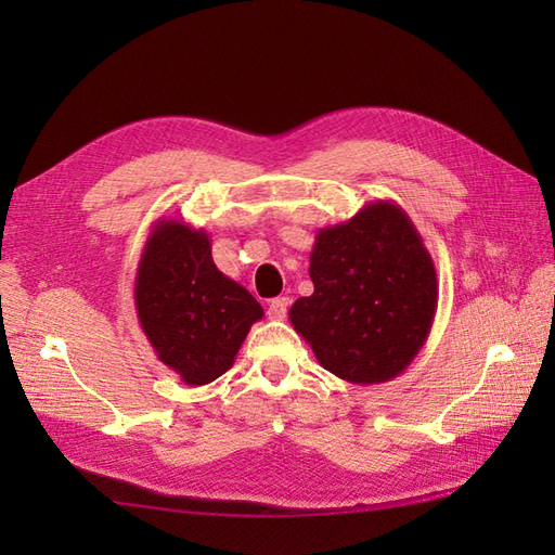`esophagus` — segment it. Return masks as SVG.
I'll list each match as a JSON object with an SVG mask.
<instances>
[{"label": "esophagus", "mask_w": 555, "mask_h": 555, "mask_svg": "<svg viewBox=\"0 0 555 555\" xmlns=\"http://www.w3.org/2000/svg\"><path fill=\"white\" fill-rule=\"evenodd\" d=\"M287 310H289V298L280 296V298H273L271 306H268V317L284 319V317H287Z\"/></svg>", "instance_id": "34e87169"}]
</instances>
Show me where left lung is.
<instances>
[{
    "instance_id": "1",
    "label": "left lung",
    "mask_w": 555,
    "mask_h": 555,
    "mask_svg": "<svg viewBox=\"0 0 555 555\" xmlns=\"http://www.w3.org/2000/svg\"><path fill=\"white\" fill-rule=\"evenodd\" d=\"M312 296L289 310L317 361L351 384L405 373L438 312V273L408 212L373 201L351 220L317 231Z\"/></svg>"
}]
</instances>
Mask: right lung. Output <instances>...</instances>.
<instances>
[{"instance_id": "1", "label": "right lung", "mask_w": 555, "mask_h": 555, "mask_svg": "<svg viewBox=\"0 0 555 555\" xmlns=\"http://www.w3.org/2000/svg\"><path fill=\"white\" fill-rule=\"evenodd\" d=\"M137 314L157 359L190 386L224 375L263 308L210 255V236L182 220H157L133 282Z\"/></svg>"}]
</instances>
